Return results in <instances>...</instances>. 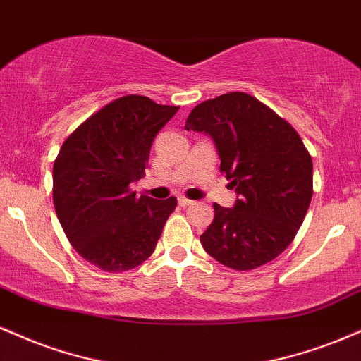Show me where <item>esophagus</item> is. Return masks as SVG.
<instances>
[{
	"label": "esophagus",
	"instance_id": "esophagus-1",
	"mask_svg": "<svg viewBox=\"0 0 361 361\" xmlns=\"http://www.w3.org/2000/svg\"><path fill=\"white\" fill-rule=\"evenodd\" d=\"M178 203H180L181 207H188V205H192V200H188V198H185V197H180L178 198Z\"/></svg>",
	"mask_w": 361,
	"mask_h": 361
}]
</instances>
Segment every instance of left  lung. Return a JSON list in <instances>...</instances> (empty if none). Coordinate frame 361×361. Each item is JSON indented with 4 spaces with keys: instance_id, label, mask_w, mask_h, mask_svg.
<instances>
[{
    "instance_id": "left-lung-1",
    "label": "left lung",
    "mask_w": 361,
    "mask_h": 361,
    "mask_svg": "<svg viewBox=\"0 0 361 361\" xmlns=\"http://www.w3.org/2000/svg\"><path fill=\"white\" fill-rule=\"evenodd\" d=\"M185 129L212 137L220 171L238 195L233 208L214 205L203 249L235 271L271 262L294 240L312 198V161L299 134L245 92L198 104Z\"/></svg>"
}]
</instances>
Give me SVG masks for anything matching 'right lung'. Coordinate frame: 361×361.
Here are the masks:
<instances>
[{"mask_svg":"<svg viewBox=\"0 0 361 361\" xmlns=\"http://www.w3.org/2000/svg\"><path fill=\"white\" fill-rule=\"evenodd\" d=\"M178 106L145 95L116 99L63 141L54 163V205L77 254L106 272L137 267L154 252L176 198L137 197L149 149Z\"/></svg>","mask_w":361,"mask_h":361,"instance_id":"obj_1","label":"right lung"}]
</instances>
